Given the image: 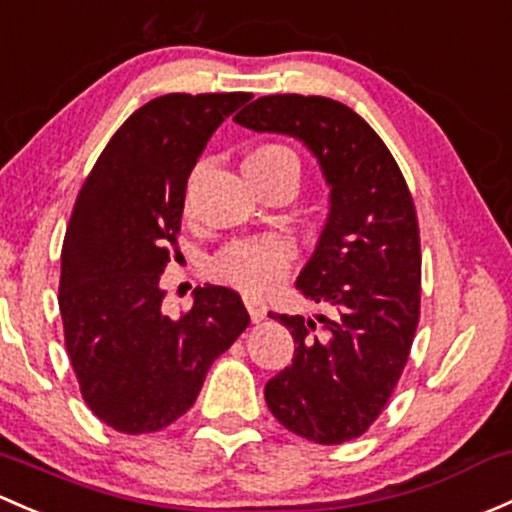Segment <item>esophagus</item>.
<instances>
[{
    "label": "esophagus",
    "instance_id": "obj_1",
    "mask_svg": "<svg viewBox=\"0 0 512 512\" xmlns=\"http://www.w3.org/2000/svg\"><path fill=\"white\" fill-rule=\"evenodd\" d=\"M242 301H245V309H247V314H250V319L255 321V324H260V321L267 316L265 301L255 299V297H242Z\"/></svg>",
    "mask_w": 512,
    "mask_h": 512
}]
</instances>
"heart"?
<instances>
[{"label":"heart","instance_id":"b5f03b06","mask_svg":"<svg viewBox=\"0 0 512 512\" xmlns=\"http://www.w3.org/2000/svg\"><path fill=\"white\" fill-rule=\"evenodd\" d=\"M245 174L255 186L262 181L289 176L297 181L299 159L289 147L277 142L260 144L245 157ZM294 247L284 235L267 233L260 238L235 240L211 260V274L218 282L230 284L247 294H262L272 289L287 272Z\"/></svg>","mask_w":512,"mask_h":512}]
</instances>
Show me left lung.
<instances>
[{"label": "left lung", "mask_w": 512, "mask_h": 512, "mask_svg": "<svg viewBox=\"0 0 512 512\" xmlns=\"http://www.w3.org/2000/svg\"><path fill=\"white\" fill-rule=\"evenodd\" d=\"M306 144L331 186L319 245L297 279L333 316L270 314L292 333V365L265 385L277 422L316 444L368 432L385 410L419 324L422 255L412 193L375 129L321 95H267L233 117Z\"/></svg>", "instance_id": "1"}]
</instances>
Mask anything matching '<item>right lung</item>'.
Returning a JSON list of instances; mask_svg holds the SVG:
<instances>
[{"mask_svg":"<svg viewBox=\"0 0 512 512\" xmlns=\"http://www.w3.org/2000/svg\"><path fill=\"white\" fill-rule=\"evenodd\" d=\"M250 93H171L112 134L75 198L61 252L66 351L100 422L149 434L191 410L213 360L250 324L240 294L193 289L179 319L159 279L179 252L188 176L208 139Z\"/></svg>","mask_w":512,"mask_h":512,"instance_id":"obj_1","label":"right lung"}]
</instances>
